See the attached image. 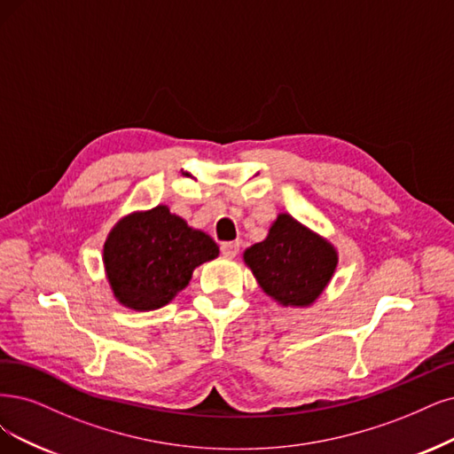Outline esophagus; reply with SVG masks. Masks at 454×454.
Masks as SVG:
<instances>
[{
    "label": "esophagus",
    "instance_id": "1",
    "mask_svg": "<svg viewBox=\"0 0 454 454\" xmlns=\"http://www.w3.org/2000/svg\"><path fill=\"white\" fill-rule=\"evenodd\" d=\"M221 253L224 258H236L239 253V243L238 241H230L221 245Z\"/></svg>",
    "mask_w": 454,
    "mask_h": 454
}]
</instances>
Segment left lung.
<instances>
[{"instance_id": "8db88e82", "label": "left lung", "mask_w": 454, "mask_h": 454, "mask_svg": "<svg viewBox=\"0 0 454 454\" xmlns=\"http://www.w3.org/2000/svg\"><path fill=\"white\" fill-rule=\"evenodd\" d=\"M262 290L280 305L309 307L320 297L337 270V250L314 231L282 213L270 236L245 250Z\"/></svg>"}]
</instances>
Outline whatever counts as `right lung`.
<instances>
[{
    "instance_id": "right-lung-1",
    "label": "right lung",
    "mask_w": 454,
    "mask_h": 454,
    "mask_svg": "<svg viewBox=\"0 0 454 454\" xmlns=\"http://www.w3.org/2000/svg\"><path fill=\"white\" fill-rule=\"evenodd\" d=\"M218 256L207 233L192 230L166 206L132 213L105 243V270L115 299L134 310H155L187 286L194 267Z\"/></svg>"
}]
</instances>
